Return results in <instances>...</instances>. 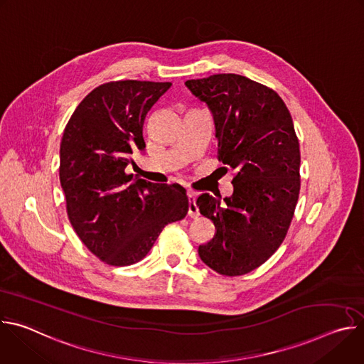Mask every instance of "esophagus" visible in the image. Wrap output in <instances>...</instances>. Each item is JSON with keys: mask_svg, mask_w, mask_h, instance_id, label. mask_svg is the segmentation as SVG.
Listing matches in <instances>:
<instances>
[{"mask_svg": "<svg viewBox=\"0 0 364 364\" xmlns=\"http://www.w3.org/2000/svg\"><path fill=\"white\" fill-rule=\"evenodd\" d=\"M187 197H188V216L196 218V216H198V207H197V203H196V194L188 191Z\"/></svg>", "mask_w": 364, "mask_h": 364, "instance_id": "esophagus-1", "label": "esophagus"}]
</instances>
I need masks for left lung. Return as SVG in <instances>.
<instances>
[{
  "label": "left lung",
  "instance_id": "obj_1",
  "mask_svg": "<svg viewBox=\"0 0 364 364\" xmlns=\"http://www.w3.org/2000/svg\"><path fill=\"white\" fill-rule=\"evenodd\" d=\"M210 108L218 159L235 171L233 194L197 197L200 213L216 228L198 246L201 261L226 277L265 264L284 242L299 197V141L292 117L271 87L235 73L186 82Z\"/></svg>",
  "mask_w": 364,
  "mask_h": 364
}]
</instances>
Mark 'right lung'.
Wrapping results in <instances>:
<instances>
[{
	"instance_id": "add662e5",
	"label": "right lung",
	"mask_w": 364,
	"mask_h": 364,
	"mask_svg": "<svg viewBox=\"0 0 364 364\" xmlns=\"http://www.w3.org/2000/svg\"><path fill=\"white\" fill-rule=\"evenodd\" d=\"M170 82L115 80L95 87L72 114L60 144L59 177L69 220L102 262H139L161 230L181 220L188 198L180 184H154L125 173L145 148L146 114Z\"/></svg>"
}]
</instances>
